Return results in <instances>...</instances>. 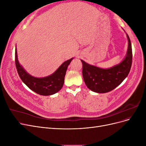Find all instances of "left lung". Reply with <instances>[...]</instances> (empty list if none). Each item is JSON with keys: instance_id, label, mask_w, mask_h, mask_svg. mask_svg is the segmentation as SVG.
<instances>
[{"instance_id": "1", "label": "left lung", "mask_w": 146, "mask_h": 146, "mask_svg": "<svg viewBox=\"0 0 146 146\" xmlns=\"http://www.w3.org/2000/svg\"><path fill=\"white\" fill-rule=\"evenodd\" d=\"M128 48L125 58L113 67L103 69L91 65L81 60L84 82L89 89L98 93H105L112 91L124 80L131 69L132 49L131 41L127 33Z\"/></svg>"}]
</instances>
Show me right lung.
<instances>
[{"label": "right lung", "instance_id": "1", "mask_svg": "<svg viewBox=\"0 0 146 146\" xmlns=\"http://www.w3.org/2000/svg\"><path fill=\"white\" fill-rule=\"evenodd\" d=\"M73 58L64 61L50 76L38 78L31 76L20 64L17 58L16 46L15 48V63L21 79L31 90L42 96L54 94L62 88L66 70Z\"/></svg>", "mask_w": 146, "mask_h": 146}]
</instances>
